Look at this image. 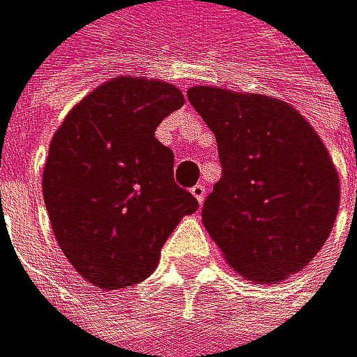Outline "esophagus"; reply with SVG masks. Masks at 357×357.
I'll return each instance as SVG.
<instances>
[{
  "instance_id": "esophagus-1",
  "label": "esophagus",
  "mask_w": 357,
  "mask_h": 357,
  "mask_svg": "<svg viewBox=\"0 0 357 357\" xmlns=\"http://www.w3.org/2000/svg\"><path fill=\"white\" fill-rule=\"evenodd\" d=\"M190 195H193V197L197 199V204L202 206V204H204V199H206V186H202V184H195L193 188H190Z\"/></svg>"
}]
</instances>
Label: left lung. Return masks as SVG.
<instances>
[{
  "mask_svg": "<svg viewBox=\"0 0 357 357\" xmlns=\"http://www.w3.org/2000/svg\"><path fill=\"white\" fill-rule=\"evenodd\" d=\"M188 100L217 138L222 180L202 222L245 281L281 283L318 255L340 206V177L314 127L266 94L197 85Z\"/></svg>",
  "mask_w": 357,
  "mask_h": 357,
  "instance_id": "1",
  "label": "left lung"
}]
</instances>
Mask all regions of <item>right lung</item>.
Instances as JSON below:
<instances>
[{
  "mask_svg": "<svg viewBox=\"0 0 357 357\" xmlns=\"http://www.w3.org/2000/svg\"><path fill=\"white\" fill-rule=\"evenodd\" d=\"M184 105L175 85L116 76L78 100L50 142L43 202L72 268L98 289L144 281L197 199L173 182L155 127Z\"/></svg>",
  "mask_w": 357,
  "mask_h": 357,
  "instance_id": "add662e5",
  "label": "right lung"
}]
</instances>
